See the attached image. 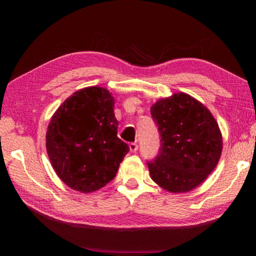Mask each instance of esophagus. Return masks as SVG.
Wrapping results in <instances>:
<instances>
[{"mask_svg":"<svg viewBox=\"0 0 256 256\" xmlns=\"http://www.w3.org/2000/svg\"><path fill=\"white\" fill-rule=\"evenodd\" d=\"M128 148L131 152H136V151L138 150V144H136V142H134V144H130Z\"/></svg>","mask_w":256,"mask_h":256,"instance_id":"obj_1","label":"esophagus"}]
</instances>
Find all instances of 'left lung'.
Instances as JSON below:
<instances>
[{"mask_svg": "<svg viewBox=\"0 0 256 256\" xmlns=\"http://www.w3.org/2000/svg\"><path fill=\"white\" fill-rule=\"evenodd\" d=\"M150 110L162 138L157 158L148 162L151 178L170 193L190 192L219 162V125L202 102L184 92L159 99Z\"/></svg>", "mask_w": 256, "mask_h": 256, "instance_id": "8db88e82", "label": "left lung"}]
</instances>
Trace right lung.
I'll use <instances>...</instances> for the list:
<instances>
[{
	"label": "right lung",
	"mask_w": 256,
	"mask_h": 256,
	"mask_svg": "<svg viewBox=\"0 0 256 256\" xmlns=\"http://www.w3.org/2000/svg\"><path fill=\"white\" fill-rule=\"evenodd\" d=\"M115 100L102 86H86L64 100L52 116L46 150L58 176L81 193L114 178L128 146L118 138Z\"/></svg>",
	"instance_id": "add662e5"
}]
</instances>
